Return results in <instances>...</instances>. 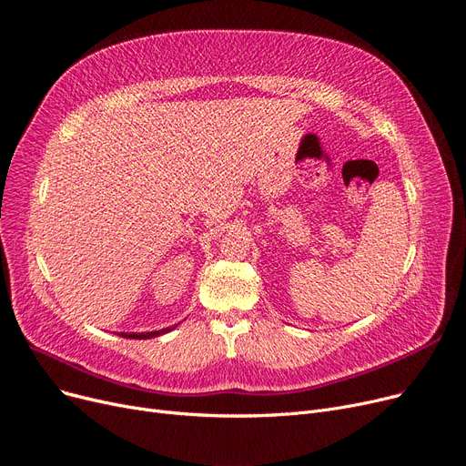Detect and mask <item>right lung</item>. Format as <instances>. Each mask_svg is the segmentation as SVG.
<instances>
[{
  "mask_svg": "<svg viewBox=\"0 0 466 466\" xmlns=\"http://www.w3.org/2000/svg\"><path fill=\"white\" fill-rule=\"evenodd\" d=\"M177 329V324L175 326H168V329H163V330H155V332H120V336L123 338H130V339H149V338H155V336H161V334H167V332H170V330H175Z\"/></svg>",
  "mask_w": 466,
  "mask_h": 466,
  "instance_id": "1",
  "label": "right lung"
}]
</instances>
